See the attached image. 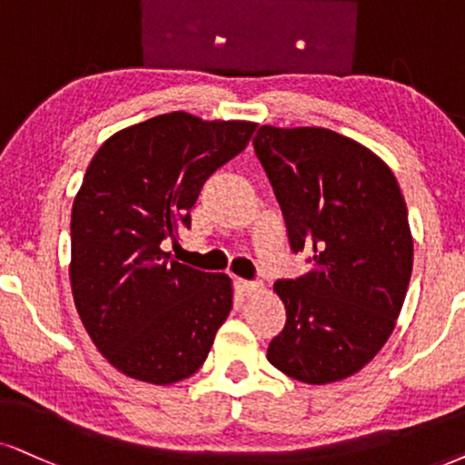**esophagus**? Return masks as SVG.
Here are the masks:
<instances>
[{"instance_id":"obj_1","label":"esophagus","mask_w":465,"mask_h":465,"mask_svg":"<svg viewBox=\"0 0 465 465\" xmlns=\"http://www.w3.org/2000/svg\"><path fill=\"white\" fill-rule=\"evenodd\" d=\"M238 290L242 296H255V293L262 292V285L260 283H251V281H242L238 279Z\"/></svg>"}]
</instances>
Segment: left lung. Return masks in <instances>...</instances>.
<instances>
[{
	"instance_id": "left-lung-1",
	"label": "left lung",
	"mask_w": 465,
	"mask_h": 465,
	"mask_svg": "<svg viewBox=\"0 0 465 465\" xmlns=\"http://www.w3.org/2000/svg\"><path fill=\"white\" fill-rule=\"evenodd\" d=\"M257 156L307 274L276 281L285 328L272 367L304 384L361 371L395 331L414 262L408 205L392 169L358 141L320 126H262Z\"/></svg>"
}]
</instances>
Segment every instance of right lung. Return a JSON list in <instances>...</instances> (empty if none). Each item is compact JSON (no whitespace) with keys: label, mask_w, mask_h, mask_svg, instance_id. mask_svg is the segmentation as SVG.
Returning a JSON list of instances; mask_svg holds the SVG:
<instances>
[{"label":"right lung","mask_w":465,"mask_h":465,"mask_svg":"<svg viewBox=\"0 0 465 465\" xmlns=\"http://www.w3.org/2000/svg\"><path fill=\"white\" fill-rule=\"evenodd\" d=\"M255 122L172 111L122 128L87 167L70 219V287L98 351L128 378H191L227 320L233 283L172 260L203 182L240 154Z\"/></svg>","instance_id":"right-lung-1"}]
</instances>
